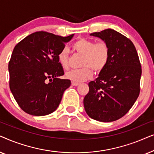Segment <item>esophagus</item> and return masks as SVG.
I'll return each mask as SVG.
<instances>
[{"instance_id":"1","label":"esophagus","mask_w":154,"mask_h":154,"mask_svg":"<svg viewBox=\"0 0 154 154\" xmlns=\"http://www.w3.org/2000/svg\"><path fill=\"white\" fill-rule=\"evenodd\" d=\"M79 83H76V82H74V81H72L71 82V85H73V86H78L79 85Z\"/></svg>"}]
</instances>
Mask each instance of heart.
<instances>
[{
  "label": "heart",
  "mask_w": 154,
  "mask_h": 154,
  "mask_svg": "<svg viewBox=\"0 0 154 154\" xmlns=\"http://www.w3.org/2000/svg\"><path fill=\"white\" fill-rule=\"evenodd\" d=\"M73 50L81 59L80 69L71 70L66 73V79L80 83L90 79L92 75V71L100 73L106 67L110 57V48L104 41H97L94 40L80 38L72 45ZM58 61L63 69L69 66V56L66 50H62L58 54Z\"/></svg>",
  "instance_id": "heart-1"
}]
</instances>
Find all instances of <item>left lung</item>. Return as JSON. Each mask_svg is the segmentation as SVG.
<instances>
[{
	"label": "left lung",
	"instance_id": "left-lung-1",
	"mask_svg": "<svg viewBox=\"0 0 154 154\" xmlns=\"http://www.w3.org/2000/svg\"><path fill=\"white\" fill-rule=\"evenodd\" d=\"M90 35L108 43L110 57L97 79L88 84L84 107L92 119L116 121L129 111L140 94L142 66L137 52L128 38L113 29Z\"/></svg>",
	"mask_w": 154,
	"mask_h": 154
}]
</instances>
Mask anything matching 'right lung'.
<instances>
[{
  "mask_svg": "<svg viewBox=\"0 0 154 154\" xmlns=\"http://www.w3.org/2000/svg\"><path fill=\"white\" fill-rule=\"evenodd\" d=\"M73 35L63 37L37 31L15 45L8 64L10 89L26 113L45 116L60 105L71 81L57 78L64 74L58 54Z\"/></svg>",
  "mask_w": 154,
  "mask_h": 154,
  "instance_id": "right-lung-1",
  "label": "right lung"
}]
</instances>
